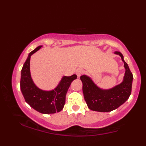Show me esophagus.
I'll return each mask as SVG.
<instances>
[{"label":"esophagus","instance_id":"esophagus-1","mask_svg":"<svg viewBox=\"0 0 146 146\" xmlns=\"http://www.w3.org/2000/svg\"><path fill=\"white\" fill-rule=\"evenodd\" d=\"M83 73H84V71L82 69V68H79V69H78L76 71V74H77V75H78V78L79 77L81 76V75L83 74Z\"/></svg>","mask_w":146,"mask_h":146}]
</instances>
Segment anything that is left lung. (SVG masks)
Listing matches in <instances>:
<instances>
[{"label":"left lung","mask_w":146,"mask_h":146,"mask_svg":"<svg viewBox=\"0 0 146 146\" xmlns=\"http://www.w3.org/2000/svg\"><path fill=\"white\" fill-rule=\"evenodd\" d=\"M124 63L125 69L123 82L120 84L108 90L100 88L89 77L82 75L84 98L88 108L98 112H110L117 109L129 98L132 90L133 75L128 65L123 60V55L119 51H115Z\"/></svg>","instance_id":"obj_1"}]
</instances>
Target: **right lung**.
<instances>
[{"instance_id": "1", "label": "right lung", "mask_w": 146, "mask_h": 146, "mask_svg": "<svg viewBox=\"0 0 146 146\" xmlns=\"http://www.w3.org/2000/svg\"><path fill=\"white\" fill-rule=\"evenodd\" d=\"M42 46L35 48L29 53L21 70V89L25 102L33 109L42 114H53L63 109L66 95L76 75L64 76L58 86L50 91L38 88L33 83L30 73V58L31 55L40 49Z\"/></svg>"}]
</instances>
